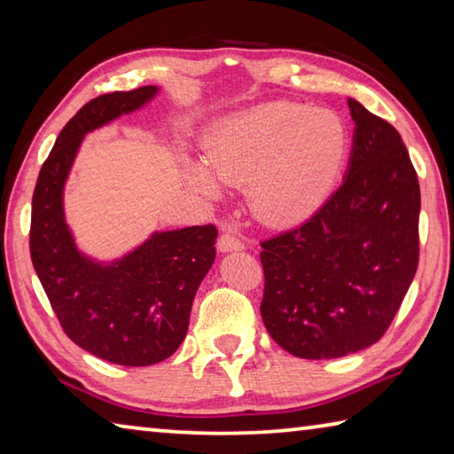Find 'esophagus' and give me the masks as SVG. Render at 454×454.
Returning a JSON list of instances; mask_svg holds the SVG:
<instances>
[{
    "instance_id": "1",
    "label": "esophagus",
    "mask_w": 454,
    "mask_h": 454,
    "mask_svg": "<svg viewBox=\"0 0 454 454\" xmlns=\"http://www.w3.org/2000/svg\"><path fill=\"white\" fill-rule=\"evenodd\" d=\"M244 242L232 232H222L218 238V250L220 252H232V250H242Z\"/></svg>"
}]
</instances>
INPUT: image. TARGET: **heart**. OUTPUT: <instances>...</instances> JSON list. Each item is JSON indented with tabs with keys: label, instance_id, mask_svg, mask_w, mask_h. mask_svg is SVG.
I'll return each mask as SVG.
<instances>
[{
	"label": "heart",
	"instance_id": "1",
	"mask_svg": "<svg viewBox=\"0 0 454 454\" xmlns=\"http://www.w3.org/2000/svg\"><path fill=\"white\" fill-rule=\"evenodd\" d=\"M347 153V128L336 114L301 104H268L226 124L208 142V165L192 184L216 198L220 183L250 182L252 210L272 224L306 216L325 200Z\"/></svg>",
	"mask_w": 454,
	"mask_h": 454
}]
</instances>
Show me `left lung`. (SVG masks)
Here are the masks:
<instances>
[{
    "mask_svg": "<svg viewBox=\"0 0 454 454\" xmlns=\"http://www.w3.org/2000/svg\"><path fill=\"white\" fill-rule=\"evenodd\" d=\"M348 172L301 226L260 242L264 326L298 358L379 342L419 266L420 186L401 134L348 99Z\"/></svg>",
    "mask_w": 454,
    "mask_h": 454,
    "instance_id": "obj_1",
    "label": "left lung"
}]
</instances>
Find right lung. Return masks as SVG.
<instances>
[{"label": "right lung", "mask_w": 454, "mask_h": 454, "mask_svg": "<svg viewBox=\"0 0 454 454\" xmlns=\"http://www.w3.org/2000/svg\"><path fill=\"white\" fill-rule=\"evenodd\" d=\"M156 86L98 96L61 129L37 176L29 254L64 333L107 363L148 366L186 338L196 290L216 258L214 224L152 234L118 262L98 264L75 248L64 220V184L83 136L142 107Z\"/></svg>", "instance_id": "obj_1"}]
</instances>
